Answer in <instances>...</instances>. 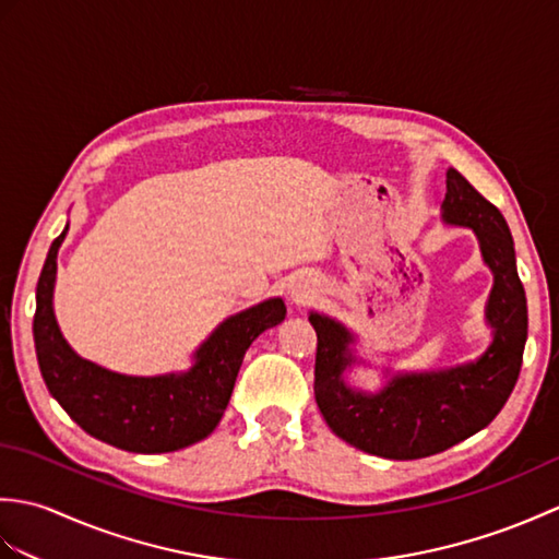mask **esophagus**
<instances>
[{
    "label": "esophagus",
    "instance_id": "obj_1",
    "mask_svg": "<svg viewBox=\"0 0 559 559\" xmlns=\"http://www.w3.org/2000/svg\"><path fill=\"white\" fill-rule=\"evenodd\" d=\"M293 298H295V302H298V305H305L307 300H310V295H307L305 290H295Z\"/></svg>",
    "mask_w": 559,
    "mask_h": 559
}]
</instances>
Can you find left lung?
<instances>
[{"label":"left lung","instance_id":"left-lung-1","mask_svg":"<svg viewBox=\"0 0 559 559\" xmlns=\"http://www.w3.org/2000/svg\"><path fill=\"white\" fill-rule=\"evenodd\" d=\"M442 206L449 223L476 230L483 257L495 271L488 302L495 341L478 362L435 374L394 377L382 394L365 396L341 379L353 362L350 334L329 317L310 314L317 331V406L331 430L367 454L425 459L480 432L504 408L524 362L526 293L504 216L454 168L447 173Z\"/></svg>","mask_w":559,"mask_h":559}]
</instances>
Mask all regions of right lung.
Listing matches in <instances>:
<instances>
[{
  "mask_svg": "<svg viewBox=\"0 0 559 559\" xmlns=\"http://www.w3.org/2000/svg\"><path fill=\"white\" fill-rule=\"evenodd\" d=\"M47 252L35 288L33 338L40 374L69 418L91 437L134 454L177 451L216 430L228 406L237 372L252 341L286 319L273 298L235 314L199 348L197 365L180 377H124L81 360L59 334L52 314L57 249Z\"/></svg>",
  "mask_w": 559,
  "mask_h": 559,
  "instance_id": "add662e5",
  "label": "right lung"
}]
</instances>
